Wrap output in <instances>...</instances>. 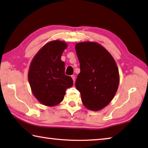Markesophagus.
<instances>
[{"label":"esophagus","mask_w":148,"mask_h":148,"mask_svg":"<svg viewBox=\"0 0 148 148\" xmlns=\"http://www.w3.org/2000/svg\"><path fill=\"white\" fill-rule=\"evenodd\" d=\"M71 77H72V79H73V81L74 82H75V78H76V77H75V76H74V75H72Z\"/></svg>","instance_id":"34e87169"}]
</instances>
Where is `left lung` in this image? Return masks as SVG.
<instances>
[{
    "mask_svg": "<svg viewBox=\"0 0 148 148\" xmlns=\"http://www.w3.org/2000/svg\"><path fill=\"white\" fill-rule=\"evenodd\" d=\"M75 49L80 65L76 87L84 106L99 111L116 93L119 84L118 67L112 55L97 42H79Z\"/></svg>",
    "mask_w": 148,
    "mask_h": 148,
    "instance_id": "8db88e82",
    "label": "left lung"
}]
</instances>
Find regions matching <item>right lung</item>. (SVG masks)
I'll return each instance as SVG.
<instances>
[{"mask_svg":"<svg viewBox=\"0 0 148 148\" xmlns=\"http://www.w3.org/2000/svg\"><path fill=\"white\" fill-rule=\"evenodd\" d=\"M68 45L65 42H47L32 59L28 79L32 94L41 104L55 106L62 101L67 88L73 86L71 76L64 74L61 56Z\"/></svg>","mask_w":148,"mask_h":148,"instance_id":"1","label":"right lung"}]
</instances>
